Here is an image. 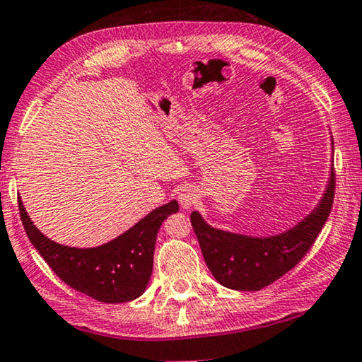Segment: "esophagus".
I'll list each match as a JSON object with an SVG mask.
<instances>
[{
	"instance_id": "esophagus-1",
	"label": "esophagus",
	"mask_w": 362,
	"mask_h": 362,
	"mask_svg": "<svg viewBox=\"0 0 362 362\" xmlns=\"http://www.w3.org/2000/svg\"><path fill=\"white\" fill-rule=\"evenodd\" d=\"M177 200H180V204H181L182 209H191L192 205L199 200L197 189L192 187V186L182 187L181 191H180V194H177Z\"/></svg>"
}]
</instances>
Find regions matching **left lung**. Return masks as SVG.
Instances as JSON below:
<instances>
[{"mask_svg":"<svg viewBox=\"0 0 362 362\" xmlns=\"http://www.w3.org/2000/svg\"><path fill=\"white\" fill-rule=\"evenodd\" d=\"M333 197L335 168L332 166L329 185L319 205L281 235L252 238L216 230L205 223L199 212L191 214V223L215 280L230 290L259 291L288 274L308 254L329 218Z\"/></svg>","mask_w":362,"mask_h":362,"instance_id":"left-lung-1","label":"left lung"}]
</instances>
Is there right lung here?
Here are the masks:
<instances>
[{
    "mask_svg": "<svg viewBox=\"0 0 362 362\" xmlns=\"http://www.w3.org/2000/svg\"><path fill=\"white\" fill-rule=\"evenodd\" d=\"M19 214L32 246L66 285L97 301L127 303L146 291L153 269V251L163 220L180 210L176 200L155 209L146 218L103 246H63L37 230L19 199Z\"/></svg>",
    "mask_w": 362,
    "mask_h": 362,
    "instance_id": "add662e5",
    "label": "right lung"
}]
</instances>
